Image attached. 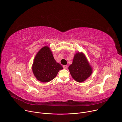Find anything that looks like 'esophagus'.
Listing matches in <instances>:
<instances>
[{"label":"esophagus","instance_id":"1","mask_svg":"<svg viewBox=\"0 0 122 122\" xmlns=\"http://www.w3.org/2000/svg\"><path fill=\"white\" fill-rule=\"evenodd\" d=\"M63 67L64 69H67V68H68V66H67V65H64L63 66Z\"/></svg>","mask_w":122,"mask_h":122}]
</instances>
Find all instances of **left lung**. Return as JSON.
<instances>
[{
    "mask_svg": "<svg viewBox=\"0 0 122 122\" xmlns=\"http://www.w3.org/2000/svg\"><path fill=\"white\" fill-rule=\"evenodd\" d=\"M68 69L73 79L78 82H82L90 76L92 68L82 52H77L74 55L73 62Z\"/></svg>",
    "mask_w": 122,
    "mask_h": 122,
    "instance_id": "left-lung-1",
    "label": "left lung"
}]
</instances>
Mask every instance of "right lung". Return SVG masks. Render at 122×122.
<instances>
[{
    "mask_svg": "<svg viewBox=\"0 0 122 122\" xmlns=\"http://www.w3.org/2000/svg\"><path fill=\"white\" fill-rule=\"evenodd\" d=\"M62 66L54 59L50 48L45 46L36 55L32 70L36 79L42 82H48L55 78Z\"/></svg>",
    "mask_w": 122,
    "mask_h": 122,
    "instance_id": "right-lung-1",
    "label": "right lung"
}]
</instances>
